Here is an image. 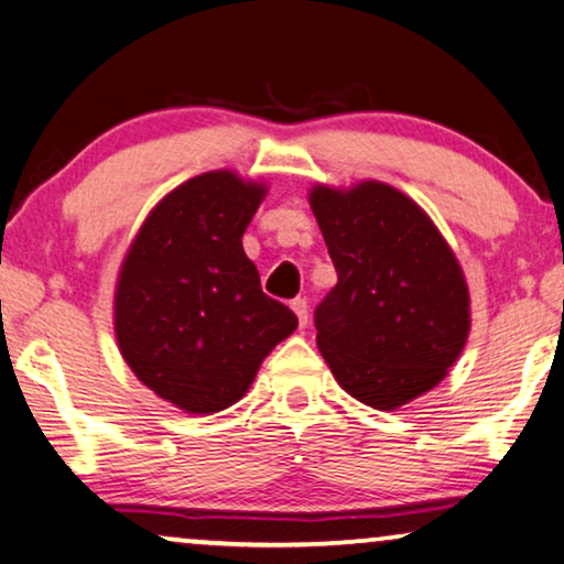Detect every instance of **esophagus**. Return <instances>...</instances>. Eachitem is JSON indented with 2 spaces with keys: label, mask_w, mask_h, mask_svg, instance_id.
I'll return each instance as SVG.
<instances>
[{
  "label": "esophagus",
  "mask_w": 564,
  "mask_h": 564,
  "mask_svg": "<svg viewBox=\"0 0 564 564\" xmlns=\"http://www.w3.org/2000/svg\"><path fill=\"white\" fill-rule=\"evenodd\" d=\"M291 308H293V314H296L299 327H306V324H308V304H306V299H293L291 301Z\"/></svg>",
  "instance_id": "1"
}]
</instances>
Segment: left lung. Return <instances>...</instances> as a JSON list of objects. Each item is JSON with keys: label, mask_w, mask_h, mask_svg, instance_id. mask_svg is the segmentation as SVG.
Listing matches in <instances>:
<instances>
[{"label": "left lung", "mask_w": 564, "mask_h": 564, "mask_svg": "<svg viewBox=\"0 0 564 564\" xmlns=\"http://www.w3.org/2000/svg\"><path fill=\"white\" fill-rule=\"evenodd\" d=\"M308 204L337 271L314 314L332 376L380 411L432 391L470 335V291L437 225L383 181L316 184Z\"/></svg>", "instance_id": "obj_1"}]
</instances>
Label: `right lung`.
I'll return each instance as SVG.
<instances>
[{
	"label": "right lung",
	"mask_w": 564,
	"mask_h": 564,
	"mask_svg": "<svg viewBox=\"0 0 564 564\" xmlns=\"http://www.w3.org/2000/svg\"><path fill=\"white\" fill-rule=\"evenodd\" d=\"M268 186L235 171L188 178L153 206L115 289V337L158 399L217 414L248 393L296 314L265 296L242 235Z\"/></svg>",
	"instance_id": "obj_1"
}]
</instances>
